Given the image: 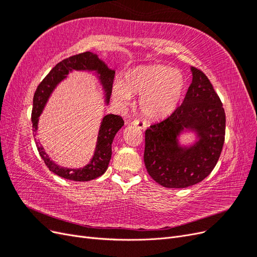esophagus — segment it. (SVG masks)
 I'll return each mask as SVG.
<instances>
[{"mask_svg":"<svg viewBox=\"0 0 257 257\" xmlns=\"http://www.w3.org/2000/svg\"><path fill=\"white\" fill-rule=\"evenodd\" d=\"M132 124H133V125H135V126H137L138 128H142V130H145L147 127V122L143 121V120L136 119V120L132 122Z\"/></svg>","mask_w":257,"mask_h":257,"instance_id":"1","label":"esophagus"}]
</instances>
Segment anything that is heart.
Segmentation results:
<instances>
[{
	"label": "heart",
	"instance_id": "1",
	"mask_svg": "<svg viewBox=\"0 0 257 257\" xmlns=\"http://www.w3.org/2000/svg\"><path fill=\"white\" fill-rule=\"evenodd\" d=\"M185 88L181 72L162 64L139 65L124 76L123 82L113 84V95L126 103L131 94H139L142 112L151 119H161L172 113L180 102Z\"/></svg>",
	"mask_w": 257,
	"mask_h": 257
}]
</instances>
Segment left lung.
<instances>
[{
	"mask_svg": "<svg viewBox=\"0 0 257 257\" xmlns=\"http://www.w3.org/2000/svg\"><path fill=\"white\" fill-rule=\"evenodd\" d=\"M193 80L183 103L161 122L146 130L144 161L155 182L172 189L194 185L215 167L225 139V111L208 77L192 67ZM184 128L198 132L200 141L192 147L177 145Z\"/></svg>",
	"mask_w": 257,
	"mask_h": 257,
	"instance_id": "1",
	"label": "left lung"
}]
</instances>
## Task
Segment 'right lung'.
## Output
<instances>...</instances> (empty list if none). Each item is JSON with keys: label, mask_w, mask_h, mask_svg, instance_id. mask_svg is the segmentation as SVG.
Wrapping results in <instances>:
<instances>
[{"label": "right lung", "mask_w": 257, "mask_h": 257, "mask_svg": "<svg viewBox=\"0 0 257 257\" xmlns=\"http://www.w3.org/2000/svg\"><path fill=\"white\" fill-rule=\"evenodd\" d=\"M95 71L98 74V78L103 85V89L106 93L107 103L109 102V96L111 94L112 83L114 79L115 72L108 68L103 61H100L95 53L90 51L76 54L62 60L60 63L54 66L49 74L45 77L43 81L38 84L33 97V108H32V123L34 136L36 135L38 116L41 115L44 107L47 100L57 87V84L63 80L66 75L72 71ZM124 121L120 115L107 114L103 118L100 124L99 133L97 137V144L95 148L94 157L91 160L90 164L79 169H69L60 167L49 159L48 154L43 149V147L38 145L35 141L37 150L40 152L41 158L45 162L46 166L49 168L50 172L62 177L64 179L73 181H90L102 176L108 168L111 159V144L113 138L122 126Z\"/></svg>", "instance_id": "obj_1"}]
</instances>
